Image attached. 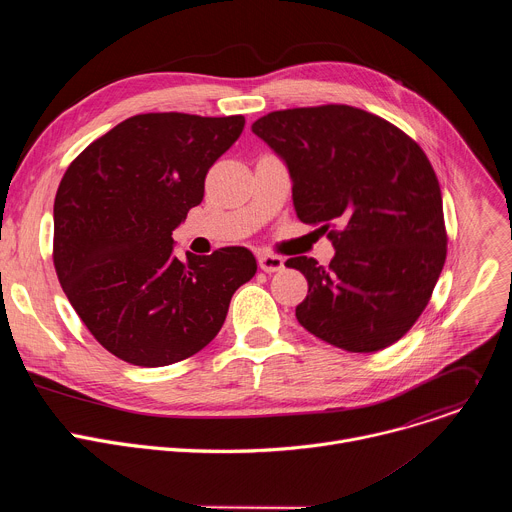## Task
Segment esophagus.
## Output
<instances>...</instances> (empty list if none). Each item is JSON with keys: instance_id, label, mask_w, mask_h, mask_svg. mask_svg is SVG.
<instances>
[{"instance_id": "obj_1", "label": "esophagus", "mask_w": 512, "mask_h": 512, "mask_svg": "<svg viewBox=\"0 0 512 512\" xmlns=\"http://www.w3.org/2000/svg\"><path fill=\"white\" fill-rule=\"evenodd\" d=\"M257 261H259V267L267 273H275V271L283 269V259L277 255H271V253H261L257 257Z\"/></svg>"}]
</instances>
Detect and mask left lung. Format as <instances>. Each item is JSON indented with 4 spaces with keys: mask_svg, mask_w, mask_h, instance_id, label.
Here are the masks:
<instances>
[{
    "mask_svg": "<svg viewBox=\"0 0 512 512\" xmlns=\"http://www.w3.org/2000/svg\"><path fill=\"white\" fill-rule=\"evenodd\" d=\"M251 129L285 160L300 221L336 249L326 267L285 261L308 279L298 322L348 352L395 344L429 304L448 253L440 182L419 143L350 105L273 111Z\"/></svg>",
    "mask_w": 512,
    "mask_h": 512,
    "instance_id": "left-lung-1",
    "label": "left lung"
}]
</instances>
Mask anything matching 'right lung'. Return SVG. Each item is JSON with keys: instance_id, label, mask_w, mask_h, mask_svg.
I'll return each mask as SVG.
<instances>
[{"instance_id": "1", "label": "right lung", "mask_w": 512, "mask_h": 512, "mask_svg": "<svg viewBox=\"0 0 512 512\" xmlns=\"http://www.w3.org/2000/svg\"><path fill=\"white\" fill-rule=\"evenodd\" d=\"M243 115L141 113L89 143L54 198L52 261L95 340L135 367H166L223 328L257 263L245 247L178 259L174 229L204 198Z\"/></svg>"}]
</instances>
